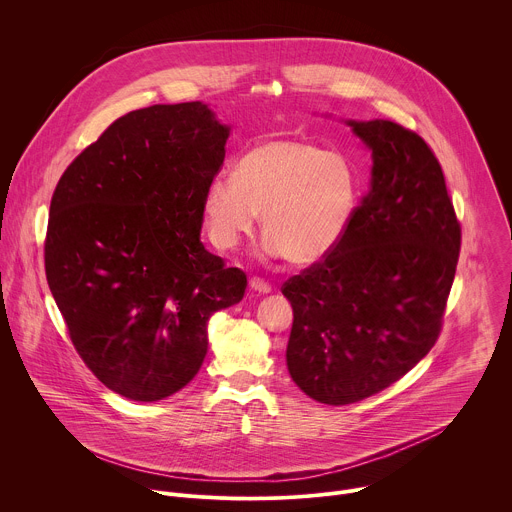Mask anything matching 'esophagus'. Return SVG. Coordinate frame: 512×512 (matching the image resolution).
<instances>
[{
    "label": "esophagus",
    "mask_w": 512,
    "mask_h": 512,
    "mask_svg": "<svg viewBox=\"0 0 512 512\" xmlns=\"http://www.w3.org/2000/svg\"><path fill=\"white\" fill-rule=\"evenodd\" d=\"M249 285H251V289H255V291H259V294H269L271 291V283L269 281H265L263 277H251V281H249Z\"/></svg>",
    "instance_id": "34e87169"
}]
</instances>
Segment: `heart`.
Returning a JSON list of instances; mask_svg holds the SVG:
<instances>
[{
    "mask_svg": "<svg viewBox=\"0 0 512 512\" xmlns=\"http://www.w3.org/2000/svg\"><path fill=\"white\" fill-rule=\"evenodd\" d=\"M358 192V170L344 154L310 141L271 139L239 160L237 176L218 174L208 182L204 214L214 245L233 249L263 212L267 253L306 265L346 235Z\"/></svg>",
    "mask_w": 512,
    "mask_h": 512,
    "instance_id": "heart-1",
    "label": "heart"
}]
</instances>
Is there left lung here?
Here are the masks:
<instances>
[{
	"instance_id": "8db88e82",
	"label": "left lung",
	"mask_w": 512,
	"mask_h": 512,
	"mask_svg": "<svg viewBox=\"0 0 512 512\" xmlns=\"http://www.w3.org/2000/svg\"><path fill=\"white\" fill-rule=\"evenodd\" d=\"M348 125L373 150L371 188L340 243L281 285L294 308L287 371L326 405L391 387L433 348L462 245L425 139L387 119Z\"/></svg>"
}]
</instances>
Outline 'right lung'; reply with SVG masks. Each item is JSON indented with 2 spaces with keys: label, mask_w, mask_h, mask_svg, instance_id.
I'll return each instance as SVG.
<instances>
[{
  "label": "right lung",
  "mask_w": 512,
  "mask_h": 512,
  "mask_svg": "<svg viewBox=\"0 0 512 512\" xmlns=\"http://www.w3.org/2000/svg\"><path fill=\"white\" fill-rule=\"evenodd\" d=\"M229 127L200 101L115 119L60 176L44 269L72 346L111 391L152 403L186 387L208 318L247 275L200 243L204 190Z\"/></svg>",
  "instance_id": "add662e5"
}]
</instances>
